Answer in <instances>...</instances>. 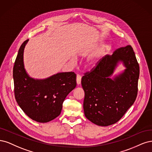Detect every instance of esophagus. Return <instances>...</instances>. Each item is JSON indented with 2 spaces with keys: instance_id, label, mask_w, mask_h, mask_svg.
Wrapping results in <instances>:
<instances>
[{
  "instance_id": "1",
  "label": "esophagus",
  "mask_w": 152,
  "mask_h": 152,
  "mask_svg": "<svg viewBox=\"0 0 152 152\" xmlns=\"http://www.w3.org/2000/svg\"><path fill=\"white\" fill-rule=\"evenodd\" d=\"M81 77L80 75H77L76 76V83L77 85H80L81 84Z\"/></svg>"
}]
</instances>
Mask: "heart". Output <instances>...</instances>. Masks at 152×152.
I'll list each match as a JSON object with an SVG mask.
<instances>
[{
  "label": "heart",
  "mask_w": 152,
  "mask_h": 152,
  "mask_svg": "<svg viewBox=\"0 0 152 152\" xmlns=\"http://www.w3.org/2000/svg\"><path fill=\"white\" fill-rule=\"evenodd\" d=\"M102 50H96L88 58L86 62V67L88 69L92 70L99 64L102 56Z\"/></svg>",
  "instance_id": "obj_1"
}]
</instances>
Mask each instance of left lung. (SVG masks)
<instances>
[{
    "label": "left lung",
    "instance_id": "obj_1",
    "mask_svg": "<svg viewBox=\"0 0 152 152\" xmlns=\"http://www.w3.org/2000/svg\"><path fill=\"white\" fill-rule=\"evenodd\" d=\"M120 63L125 70L112 77ZM139 75V64L131 46L121 47L112 55L105 56L94 70L82 77L85 117L100 126L116 123L134 104Z\"/></svg>",
    "mask_w": 152,
    "mask_h": 152
}]
</instances>
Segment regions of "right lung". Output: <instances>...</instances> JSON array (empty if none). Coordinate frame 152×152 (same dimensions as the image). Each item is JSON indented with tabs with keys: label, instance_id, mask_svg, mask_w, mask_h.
<instances>
[{
	"label": "right lung",
	"instance_id": "obj_1",
	"mask_svg": "<svg viewBox=\"0 0 152 152\" xmlns=\"http://www.w3.org/2000/svg\"><path fill=\"white\" fill-rule=\"evenodd\" d=\"M19 48L13 67L14 95L23 111L32 120L45 123L60 115L63 102L76 86V75L73 72H58L45 79L29 76L24 65V47Z\"/></svg>",
	"mask_w": 152,
	"mask_h": 152
}]
</instances>
